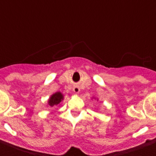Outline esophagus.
<instances>
[{
  "label": "esophagus",
  "mask_w": 156,
  "mask_h": 156,
  "mask_svg": "<svg viewBox=\"0 0 156 156\" xmlns=\"http://www.w3.org/2000/svg\"><path fill=\"white\" fill-rule=\"evenodd\" d=\"M73 91L74 93H78L80 92V87H78V86H74L73 88Z\"/></svg>",
  "instance_id": "obj_1"
}]
</instances>
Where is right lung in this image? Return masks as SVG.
Returning <instances> with one entry per match:
<instances>
[{
  "label": "right lung",
  "mask_w": 156,
  "mask_h": 156,
  "mask_svg": "<svg viewBox=\"0 0 156 156\" xmlns=\"http://www.w3.org/2000/svg\"><path fill=\"white\" fill-rule=\"evenodd\" d=\"M63 100V96L60 92H57V93H54L51 97L49 98V101H48V104L50 107H54V106H58L60 104V102Z\"/></svg>",
  "instance_id": "1"
}]
</instances>
